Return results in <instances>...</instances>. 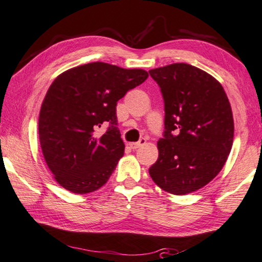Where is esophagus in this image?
Returning a JSON list of instances; mask_svg holds the SVG:
<instances>
[{
	"label": "esophagus",
	"instance_id": "obj_1",
	"mask_svg": "<svg viewBox=\"0 0 262 262\" xmlns=\"http://www.w3.org/2000/svg\"><path fill=\"white\" fill-rule=\"evenodd\" d=\"M146 143V139H140V141H138V142H132V143H129V147L132 148V149H136V148H139V147H141L142 144H144Z\"/></svg>",
	"mask_w": 262,
	"mask_h": 262
}]
</instances>
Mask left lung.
Returning a JSON list of instances; mask_svg holds the SVG:
<instances>
[{"mask_svg": "<svg viewBox=\"0 0 262 262\" xmlns=\"http://www.w3.org/2000/svg\"><path fill=\"white\" fill-rule=\"evenodd\" d=\"M165 102V132L150 178L166 192L183 195L213 180L231 153V103L212 75L173 63L149 70Z\"/></svg>", "mask_w": 262, "mask_h": 262, "instance_id": "1", "label": "left lung"}]
</instances>
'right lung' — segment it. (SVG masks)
I'll use <instances>...</instances> for the list:
<instances>
[{"label":"right lung","instance_id":"obj_1","mask_svg":"<svg viewBox=\"0 0 262 262\" xmlns=\"http://www.w3.org/2000/svg\"><path fill=\"white\" fill-rule=\"evenodd\" d=\"M147 77L143 69L92 62L54 80L42 102L38 136L47 166L60 186L87 194L108 181L124 151L116 104ZM106 124L105 134L97 133Z\"/></svg>","mask_w":262,"mask_h":262}]
</instances>
